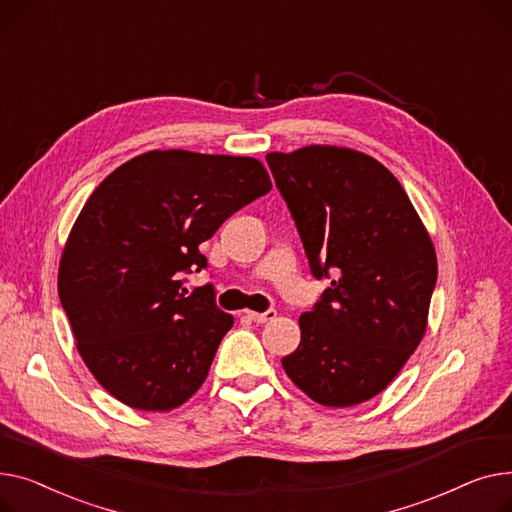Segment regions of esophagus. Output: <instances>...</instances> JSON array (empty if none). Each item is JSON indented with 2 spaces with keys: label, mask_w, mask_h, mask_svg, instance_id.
<instances>
[{
  "label": "esophagus",
  "mask_w": 512,
  "mask_h": 512,
  "mask_svg": "<svg viewBox=\"0 0 512 512\" xmlns=\"http://www.w3.org/2000/svg\"><path fill=\"white\" fill-rule=\"evenodd\" d=\"M248 318L256 324H264L268 320H275L277 318V312L275 310H268V312H248Z\"/></svg>",
  "instance_id": "esophagus-1"
}]
</instances>
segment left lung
I'll list each match as a JSON object with an SVG mask.
<instances>
[{"label":"left lung","mask_w":512,"mask_h":512,"mask_svg":"<svg viewBox=\"0 0 512 512\" xmlns=\"http://www.w3.org/2000/svg\"><path fill=\"white\" fill-rule=\"evenodd\" d=\"M314 277L337 275L302 341L281 359L291 382L326 407L364 403L395 380L428 326L436 250L399 179L347 146L268 153Z\"/></svg>","instance_id":"8db88e82"}]
</instances>
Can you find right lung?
<instances>
[{
	"label": "right lung",
	"mask_w": 512,
	"mask_h": 512,
	"mask_svg": "<svg viewBox=\"0 0 512 512\" xmlns=\"http://www.w3.org/2000/svg\"><path fill=\"white\" fill-rule=\"evenodd\" d=\"M270 188L258 159L171 148L126 161L90 194L57 291L82 362L117 401L171 411L202 386L233 316L210 285L186 297L179 273L204 268L200 244Z\"/></svg>",
	"instance_id": "1"
}]
</instances>
